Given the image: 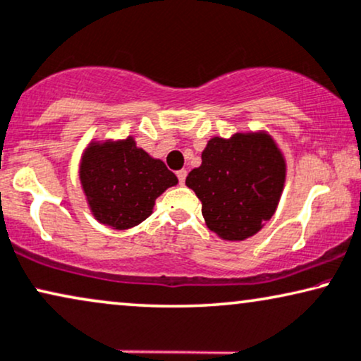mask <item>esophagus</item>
Masks as SVG:
<instances>
[{"label":"esophagus","instance_id":"obj_1","mask_svg":"<svg viewBox=\"0 0 361 361\" xmlns=\"http://www.w3.org/2000/svg\"><path fill=\"white\" fill-rule=\"evenodd\" d=\"M186 175H188V171H186V170H180V171H176V176H178V181H180V185H185Z\"/></svg>","mask_w":361,"mask_h":361}]
</instances>
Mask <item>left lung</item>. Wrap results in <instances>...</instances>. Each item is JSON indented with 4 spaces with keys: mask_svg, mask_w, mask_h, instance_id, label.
<instances>
[{
    "mask_svg": "<svg viewBox=\"0 0 361 361\" xmlns=\"http://www.w3.org/2000/svg\"><path fill=\"white\" fill-rule=\"evenodd\" d=\"M285 171V159L270 136L235 135L208 141L202 166L190 171L186 186L202 202L209 230L240 241L258 233L273 216Z\"/></svg>",
    "mask_w": 361,
    "mask_h": 361,
    "instance_id": "8db88e82",
    "label": "left lung"
}]
</instances>
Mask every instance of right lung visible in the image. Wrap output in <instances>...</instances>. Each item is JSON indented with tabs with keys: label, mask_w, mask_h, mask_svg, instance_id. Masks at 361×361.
Masks as SVG:
<instances>
[{
	"label": "right lung",
	"mask_w": 361,
	"mask_h": 361,
	"mask_svg": "<svg viewBox=\"0 0 361 361\" xmlns=\"http://www.w3.org/2000/svg\"><path fill=\"white\" fill-rule=\"evenodd\" d=\"M80 178L97 220L115 230L147 220L154 200L178 183L175 173L136 147L133 138L91 145L81 161Z\"/></svg>",
	"instance_id": "right-lung-1"
}]
</instances>
